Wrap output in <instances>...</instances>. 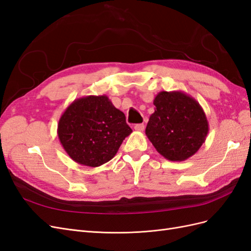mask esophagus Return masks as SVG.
Returning <instances> with one entry per match:
<instances>
[{
  "label": "esophagus",
  "instance_id": "obj_1",
  "mask_svg": "<svg viewBox=\"0 0 251 251\" xmlns=\"http://www.w3.org/2000/svg\"><path fill=\"white\" fill-rule=\"evenodd\" d=\"M134 128H135V131H137V132H142V131L144 130V125H143V124H138V125H135Z\"/></svg>",
  "mask_w": 251,
  "mask_h": 251
}]
</instances>
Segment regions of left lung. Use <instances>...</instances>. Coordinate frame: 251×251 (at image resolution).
I'll return each mask as SVG.
<instances>
[{
  "label": "left lung",
  "mask_w": 251,
  "mask_h": 251,
  "mask_svg": "<svg viewBox=\"0 0 251 251\" xmlns=\"http://www.w3.org/2000/svg\"><path fill=\"white\" fill-rule=\"evenodd\" d=\"M154 105L146 134L158 153L171 161H184L195 155L209 130L199 102L181 91H161Z\"/></svg>",
  "instance_id": "8db88e82"
}]
</instances>
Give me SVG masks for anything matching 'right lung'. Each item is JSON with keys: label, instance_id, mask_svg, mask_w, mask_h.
<instances>
[{"label": "right lung", "instance_id": "1", "mask_svg": "<svg viewBox=\"0 0 251 251\" xmlns=\"http://www.w3.org/2000/svg\"><path fill=\"white\" fill-rule=\"evenodd\" d=\"M131 133L125 114L105 95L75 100L57 125L58 139L66 153L73 161L91 168L110 161Z\"/></svg>", "mask_w": 251, "mask_h": 251}]
</instances>
